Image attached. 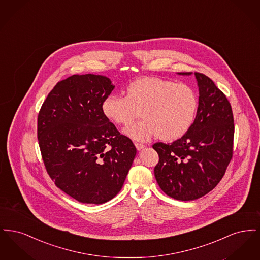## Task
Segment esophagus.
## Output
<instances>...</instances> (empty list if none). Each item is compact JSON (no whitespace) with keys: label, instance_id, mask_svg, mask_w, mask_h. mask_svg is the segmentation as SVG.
I'll return each mask as SVG.
<instances>
[{"label":"esophagus","instance_id":"esophagus-1","mask_svg":"<svg viewBox=\"0 0 260 260\" xmlns=\"http://www.w3.org/2000/svg\"><path fill=\"white\" fill-rule=\"evenodd\" d=\"M135 145H136V149H137L138 151H140V150H142V149L145 147V145H144V144H142V143H138V142H136V143H135Z\"/></svg>","mask_w":260,"mask_h":260}]
</instances>
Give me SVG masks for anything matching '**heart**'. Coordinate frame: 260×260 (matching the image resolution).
<instances>
[{
	"instance_id": "1",
	"label": "heart",
	"mask_w": 260,
	"mask_h": 260,
	"mask_svg": "<svg viewBox=\"0 0 260 260\" xmlns=\"http://www.w3.org/2000/svg\"><path fill=\"white\" fill-rule=\"evenodd\" d=\"M124 96L110 94L102 102L103 115L116 125H126L139 115L143 120L124 129L138 141L153 136L173 141L184 136L198 110L196 89L184 83L146 76L129 83Z\"/></svg>"
}]
</instances>
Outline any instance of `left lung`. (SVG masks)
<instances>
[{"mask_svg":"<svg viewBox=\"0 0 260 260\" xmlns=\"http://www.w3.org/2000/svg\"><path fill=\"white\" fill-rule=\"evenodd\" d=\"M195 77L199 106L194 123L173 143L153 145L159 154L154 169L156 180L168 196L179 201H192L208 194L222 179L233 156L231 104L208 76L196 72Z\"/></svg>","mask_w":260,"mask_h":260,"instance_id":"1","label":"left lung"}]
</instances>
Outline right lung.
I'll list each match as a JSON object with an SVG mask.
<instances>
[{
  "instance_id": "add662e5",
  "label": "right lung",
  "mask_w": 260,
  "mask_h": 260,
  "mask_svg": "<svg viewBox=\"0 0 260 260\" xmlns=\"http://www.w3.org/2000/svg\"><path fill=\"white\" fill-rule=\"evenodd\" d=\"M115 86L101 75H73L58 82L38 115V140L54 184L85 204L114 198L136 155L133 141L103 115Z\"/></svg>"
}]
</instances>
